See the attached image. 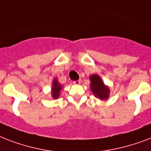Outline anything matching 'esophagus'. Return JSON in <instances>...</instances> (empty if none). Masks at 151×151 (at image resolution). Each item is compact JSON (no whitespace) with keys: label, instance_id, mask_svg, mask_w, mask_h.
Masks as SVG:
<instances>
[{"label":"esophagus","instance_id":"esophagus-1","mask_svg":"<svg viewBox=\"0 0 151 151\" xmlns=\"http://www.w3.org/2000/svg\"><path fill=\"white\" fill-rule=\"evenodd\" d=\"M73 84L74 85H80L81 84V80H78V81H73Z\"/></svg>","mask_w":151,"mask_h":151}]
</instances>
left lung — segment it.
<instances>
[{"label":"left lung","instance_id":"left-lung-1","mask_svg":"<svg viewBox=\"0 0 151 151\" xmlns=\"http://www.w3.org/2000/svg\"><path fill=\"white\" fill-rule=\"evenodd\" d=\"M90 88L95 97L101 100H106L110 97V88L106 85L102 78L98 74H92L89 76Z\"/></svg>","mask_w":151,"mask_h":151}]
</instances>
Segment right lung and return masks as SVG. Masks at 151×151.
Masks as SVG:
<instances>
[{
	"instance_id": "right-lung-1",
	"label": "right lung",
	"mask_w": 151,
	"mask_h": 151,
	"mask_svg": "<svg viewBox=\"0 0 151 151\" xmlns=\"http://www.w3.org/2000/svg\"><path fill=\"white\" fill-rule=\"evenodd\" d=\"M63 89V85L59 82L57 78H54L52 83V88H51V95L53 99H58L60 96V92Z\"/></svg>"
}]
</instances>
